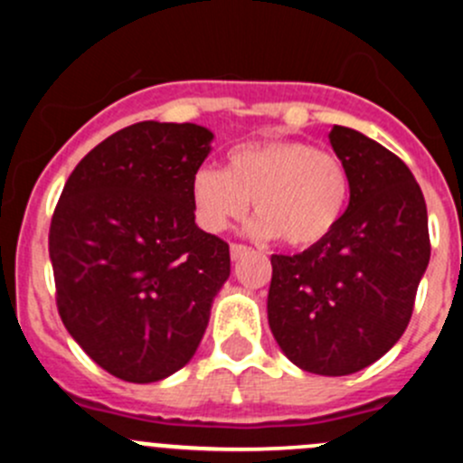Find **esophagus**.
Listing matches in <instances>:
<instances>
[{"label": "esophagus", "instance_id": "esophagus-1", "mask_svg": "<svg viewBox=\"0 0 463 463\" xmlns=\"http://www.w3.org/2000/svg\"><path fill=\"white\" fill-rule=\"evenodd\" d=\"M249 253H250L249 246H244V244H232L231 246V258L232 260H241L244 255H249Z\"/></svg>", "mask_w": 463, "mask_h": 463}]
</instances>
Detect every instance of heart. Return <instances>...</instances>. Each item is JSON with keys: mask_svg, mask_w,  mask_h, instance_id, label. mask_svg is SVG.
<instances>
[{"mask_svg": "<svg viewBox=\"0 0 463 463\" xmlns=\"http://www.w3.org/2000/svg\"><path fill=\"white\" fill-rule=\"evenodd\" d=\"M349 193L338 154L291 138L235 145L223 170L203 165L193 176L194 214L205 231L222 232L244 219L253 199L255 235L282 237L296 249L320 244L340 226Z\"/></svg>", "mask_w": 463, "mask_h": 463, "instance_id": "obj_1", "label": "heart"}]
</instances>
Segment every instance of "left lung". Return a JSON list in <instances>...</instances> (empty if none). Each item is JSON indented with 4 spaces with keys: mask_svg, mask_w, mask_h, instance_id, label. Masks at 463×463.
<instances>
[{
    "mask_svg": "<svg viewBox=\"0 0 463 463\" xmlns=\"http://www.w3.org/2000/svg\"><path fill=\"white\" fill-rule=\"evenodd\" d=\"M352 179L340 226L298 255H270L269 325L300 370L347 376L394 347L430 261L421 188L396 154L334 125Z\"/></svg>",
    "mask_w": 463,
    "mask_h": 463,
    "instance_id": "1",
    "label": "left lung"
}]
</instances>
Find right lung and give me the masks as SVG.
Listing matches in <instances>:
<instances>
[{
    "label": "right lung",
    "mask_w": 463,
    "mask_h": 463,
    "mask_svg": "<svg viewBox=\"0 0 463 463\" xmlns=\"http://www.w3.org/2000/svg\"><path fill=\"white\" fill-rule=\"evenodd\" d=\"M210 141L194 123L129 125L78 163L55 205L60 318L128 383L161 381L194 356L231 275L226 241L194 223L193 176Z\"/></svg>",
    "instance_id": "right-lung-1"
}]
</instances>
